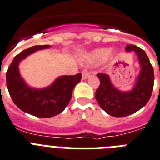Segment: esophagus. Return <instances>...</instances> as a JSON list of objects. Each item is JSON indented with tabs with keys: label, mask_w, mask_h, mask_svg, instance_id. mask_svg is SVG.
Wrapping results in <instances>:
<instances>
[{
	"label": "esophagus",
	"mask_w": 160,
	"mask_h": 160,
	"mask_svg": "<svg viewBox=\"0 0 160 160\" xmlns=\"http://www.w3.org/2000/svg\"><path fill=\"white\" fill-rule=\"evenodd\" d=\"M89 72H88L87 71H82V79L83 80H85L87 78L89 77Z\"/></svg>",
	"instance_id": "34e87169"
}]
</instances>
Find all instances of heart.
<instances>
[{
    "label": "heart",
    "instance_id": "obj_1",
    "mask_svg": "<svg viewBox=\"0 0 160 160\" xmlns=\"http://www.w3.org/2000/svg\"><path fill=\"white\" fill-rule=\"evenodd\" d=\"M111 54V50L108 48H100L93 51L86 57L88 62H100L107 59Z\"/></svg>",
    "mask_w": 160,
    "mask_h": 160
}]
</instances>
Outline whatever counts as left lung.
Returning <instances> with one entry per match:
<instances>
[{"instance_id": "left-lung-1", "label": "left lung", "mask_w": 160, "mask_h": 160, "mask_svg": "<svg viewBox=\"0 0 160 160\" xmlns=\"http://www.w3.org/2000/svg\"><path fill=\"white\" fill-rule=\"evenodd\" d=\"M127 52H134L139 60L141 71L136 78L133 89L122 91L112 83L106 74H98L100 84L95 92L98 104L108 114L112 117H127L145 106L151 96L154 87V69L144 50L135 46L127 45Z\"/></svg>"}]
</instances>
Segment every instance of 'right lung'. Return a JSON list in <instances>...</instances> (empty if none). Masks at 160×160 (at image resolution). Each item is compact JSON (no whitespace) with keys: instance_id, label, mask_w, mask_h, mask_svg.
I'll list each match as a JSON object with an SVG mask.
<instances>
[{"instance_id":"right-lung-1","label":"right lung","mask_w":160,"mask_h":160,"mask_svg":"<svg viewBox=\"0 0 160 160\" xmlns=\"http://www.w3.org/2000/svg\"><path fill=\"white\" fill-rule=\"evenodd\" d=\"M49 45L33 46L15 56L6 72V85L13 102L24 112L38 118H52L61 113L71 100L74 87L82 76H62L52 84L42 89L28 86L20 76L19 62L38 50L50 48Z\"/></svg>"}]
</instances>
